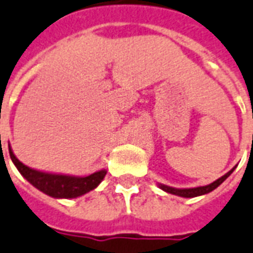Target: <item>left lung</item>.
<instances>
[{
	"label": "left lung",
	"instance_id": "8db88e82",
	"mask_svg": "<svg viewBox=\"0 0 253 253\" xmlns=\"http://www.w3.org/2000/svg\"><path fill=\"white\" fill-rule=\"evenodd\" d=\"M236 168V166H235ZM234 169H231L228 173H226L223 177H220L219 179L214 181L210 185L206 186H199V187H191V189H177V187H171V186H166L162 185V183H158V187L162 189L164 191L169 194H173V195H178V197H183V198H194V197H199V195H205V194L211 193L212 190H215L219 185H222L223 182L226 181L227 178L230 177L231 173L234 171Z\"/></svg>",
	"mask_w": 253,
	"mask_h": 253
}]
</instances>
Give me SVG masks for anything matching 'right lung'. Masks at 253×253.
Instances as JSON below:
<instances>
[{
    "instance_id": "add662e5",
    "label": "right lung",
    "mask_w": 253,
    "mask_h": 253,
    "mask_svg": "<svg viewBox=\"0 0 253 253\" xmlns=\"http://www.w3.org/2000/svg\"><path fill=\"white\" fill-rule=\"evenodd\" d=\"M10 158L18 171L34 186L35 189L41 190L42 193L47 194L56 199H70V198L82 197L84 194L89 193L91 190L96 189L103 181L107 174V170L101 169L96 173L87 175V177H75V175H64V174L44 173L23 165L18 158L15 157L13 150L9 146Z\"/></svg>"
}]
</instances>
